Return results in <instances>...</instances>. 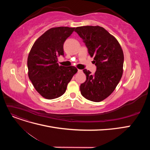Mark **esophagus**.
Returning a JSON list of instances; mask_svg holds the SVG:
<instances>
[{"label": "esophagus", "instance_id": "1", "mask_svg": "<svg viewBox=\"0 0 150 150\" xmlns=\"http://www.w3.org/2000/svg\"><path fill=\"white\" fill-rule=\"evenodd\" d=\"M78 72H83V71L82 70H81V69H78Z\"/></svg>", "mask_w": 150, "mask_h": 150}]
</instances>
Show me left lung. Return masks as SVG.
<instances>
[{
    "mask_svg": "<svg viewBox=\"0 0 150 150\" xmlns=\"http://www.w3.org/2000/svg\"><path fill=\"white\" fill-rule=\"evenodd\" d=\"M75 32L83 39L97 67L93 74L87 69L83 70L86 79L80 86L81 94L89 101H102L114 91L121 80L123 51L117 40L102 27H78Z\"/></svg>",
    "mask_w": 150,
    "mask_h": 150,
    "instance_id": "obj_1",
    "label": "left lung"
}]
</instances>
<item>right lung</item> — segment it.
Segmentation results:
<instances>
[{"label": "right lung", "mask_w": 150, "mask_h": 150, "mask_svg": "<svg viewBox=\"0 0 150 150\" xmlns=\"http://www.w3.org/2000/svg\"><path fill=\"white\" fill-rule=\"evenodd\" d=\"M74 28L49 29L35 40L28 58V76L39 94L47 99L60 97L78 72L74 66L58 64L57 57L64 55L63 45Z\"/></svg>", "instance_id": "right-lung-1"}]
</instances>
